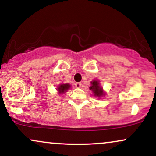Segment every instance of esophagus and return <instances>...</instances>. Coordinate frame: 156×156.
<instances>
[{"instance_id": "1", "label": "esophagus", "mask_w": 156, "mask_h": 156, "mask_svg": "<svg viewBox=\"0 0 156 156\" xmlns=\"http://www.w3.org/2000/svg\"><path fill=\"white\" fill-rule=\"evenodd\" d=\"M76 87H77V88H80V87H81V85L82 83H80V82H77V83H76Z\"/></svg>"}]
</instances>
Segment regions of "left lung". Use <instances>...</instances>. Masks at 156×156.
I'll return each mask as SVG.
<instances>
[{
    "instance_id": "obj_1",
    "label": "left lung",
    "mask_w": 156,
    "mask_h": 156,
    "mask_svg": "<svg viewBox=\"0 0 156 156\" xmlns=\"http://www.w3.org/2000/svg\"><path fill=\"white\" fill-rule=\"evenodd\" d=\"M91 83H92V86L89 87V89H90V90L92 91L93 93H94V96L101 98V97L105 95V93L103 92V88L100 86L99 80H94L93 81L91 82Z\"/></svg>"
}]
</instances>
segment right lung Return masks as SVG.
<instances>
[{
    "label": "right lung",
    "instance_id": "add662e5",
    "mask_svg": "<svg viewBox=\"0 0 156 156\" xmlns=\"http://www.w3.org/2000/svg\"><path fill=\"white\" fill-rule=\"evenodd\" d=\"M70 87V85L69 83H62L59 84L57 87V90H58V94H63V93L66 92L68 89H69Z\"/></svg>",
    "mask_w": 156,
    "mask_h": 156
}]
</instances>
